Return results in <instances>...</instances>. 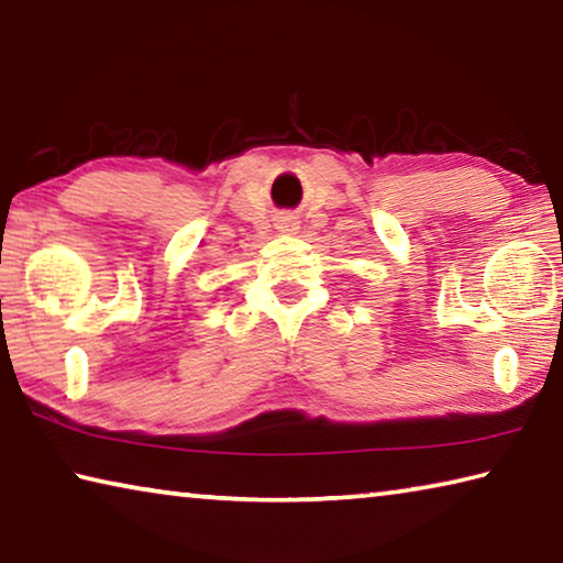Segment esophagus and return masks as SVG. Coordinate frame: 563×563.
Returning a JSON list of instances; mask_svg holds the SVG:
<instances>
[{"label": "esophagus", "instance_id": "1", "mask_svg": "<svg viewBox=\"0 0 563 563\" xmlns=\"http://www.w3.org/2000/svg\"><path fill=\"white\" fill-rule=\"evenodd\" d=\"M278 228H280V231H285V233H292L298 225H295L292 218H283V221L278 223Z\"/></svg>", "mask_w": 563, "mask_h": 563}]
</instances>
